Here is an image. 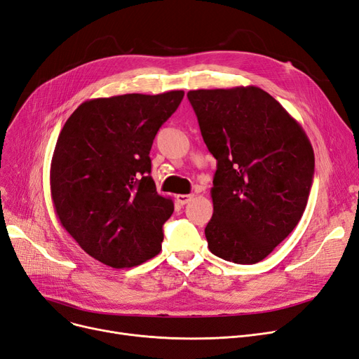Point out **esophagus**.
I'll use <instances>...</instances> for the list:
<instances>
[{"label":"esophagus","instance_id":"obj_1","mask_svg":"<svg viewBox=\"0 0 359 359\" xmlns=\"http://www.w3.org/2000/svg\"><path fill=\"white\" fill-rule=\"evenodd\" d=\"M191 198H193V194H178L177 196V202L181 206H184V205H187Z\"/></svg>","mask_w":359,"mask_h":359}]
</instances>
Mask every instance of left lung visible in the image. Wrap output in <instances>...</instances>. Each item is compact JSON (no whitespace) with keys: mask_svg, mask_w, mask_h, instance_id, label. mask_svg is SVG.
<instances>
[{"mask_svg":"<svg viewBox=\"0 0 359 359\" xmlns=\"http://www.w3.org/2000/svg\"><path fill=\"white\" fill-rule=\"evenodd\" d=\"M187 97L217 159L208 248L228 262H259L305 212L315 168L311 142L277 100L257 87L196 90Z\"/></svg>","mask_w":359,"mask_h":359,"instance_id":"obj_1","label":"left lung"}]
</instances>
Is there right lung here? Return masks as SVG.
I'll list each match as a JSON object with an SVG mask.
<instances>
[{
    "label": "right lung",
    "instance_id": "obj_1",
    "mask_svg": "<svg viewBox=\"0 0 359 359\" xmlns=\"http://www.w3.org/2000/svg\"><path fill=\"white\" fill-rule=\"evenodd\" d=\"M182 97L94 98L66 121L51 161V198L63 228L94 259L131 268L162 250L174 202L157 194L149 154Z\"/></svg>",
    "mask_w": 359,
    "mask_h": 359
}]
</instances>
